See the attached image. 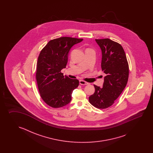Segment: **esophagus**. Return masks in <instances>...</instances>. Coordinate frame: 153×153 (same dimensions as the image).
Masks as SVG:
<instances>
[{"label":"esophagus","instance_id":"esophagus-1","mask_svg":"<svg viewBox=\"0 0 153 153\" xmlns=\"http://www.w3.org/2000/svg\"><path fill=\"white\" fill-rule=\"evenodd\" d=\"M79 83H80V84L82 85H86L88 84V82H86V81H83V80H80Z\"/></svg>","mask_w":153,"mask_h":153}]
</instances>
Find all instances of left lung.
Here are the masks:
<instances>
[{"label": "left lung", "instance_id": "left-lung-1", "mask_svg": "<svg viewBox=\"0 0 153 153\" xmlns=\"http://www.w3.org/2000/svg\"><path fill=\"white\" fill-rule=\"evenodd\" d=\"M102 51L101 67L106 74L103 87L94 85L95 91L88 100L93 106L105 109L113 105L127 84L129 68L124 49L109 39H95Z\"/></svg>", "mask_w": 153, "mask_h": 153}]
</instances>
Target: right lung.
<instances>
[{
  "label": "right lung",
  "mask_w": 153,
  "mask_h": 153,
  "mask_svg": "<svg viewBox=\"0 0 153 153\" xmlns=\"http://www.w3.org/2000/svg\"><path fill=\"white\" fill-rule=\"evenodd\" d=\"M82 39L61 37L49 42L39 54L36 79L43 101L52 108H61L69 104L79 80L63 76L70 49Z\"/></svg>",
  "instance_id": "right-lung-1"
}]
</instances>
